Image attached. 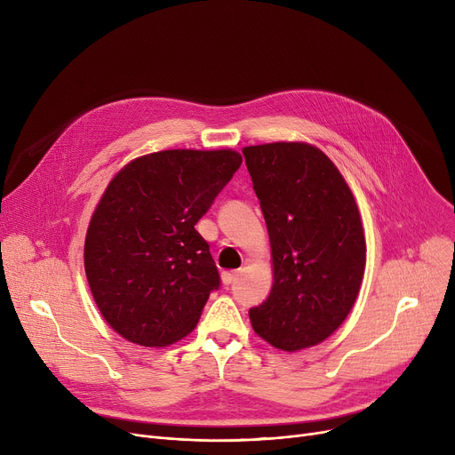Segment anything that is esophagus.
Listing matches in <instances>:
<instances>
[{
    "instance_id": "1",
    "label": "esophagus",
    "mask_w": 455,
    "mask_h": 455,
    "mask_svg": "<svg viewBox=\"0 0 455 455\" xmlns=\"http://www.w3.org/2000/svg\"><path fill=\"white\" fill-rule=\"evenodd\" d=\"M221 278H223V283H225V285H230V283L237 278V271H223Z\"/></svg>"
}]
</instances>
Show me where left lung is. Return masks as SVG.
Returning a JSON list of instances; mask_svg holds the SVG:
<instances>
[{"mask_svg": "<svg viewBox=\"0 0 455 455\" xmlns=\"http://www.w3.org/2000/svg\"><path fill=\"white\" fill-rule=\"evenodd\" d=\"M267 225L275 283L249 309L254 331L295 352L324 341L347 319L365 271V235L350 188L307 143L243 149Z\"/></svg>", "mask_w": 455, "mask_h": 455, "instance_id": "1", "label": "left lung"}]
</instances>
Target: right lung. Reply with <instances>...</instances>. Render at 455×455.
Here are the masks:
<instances>
[{
	"instance_id": "obj_1",
	"label": "right lung",
	"mask_w": 455,
	"mask_h": 455,
	"mask_svg": "<svg viewBox=\"0 0 455 455\" xmlns=\"http://www.w3.org/2000/svg\"><path fill=\"white\" fill-rule=\"evenodd\" d=\"M235 151H160L108 184L86 232L84 271L105 321L141 347L172 345L196 328L221 278L196 230L240 170Z\"/></svg>"
}]
</instances>
